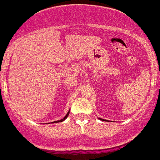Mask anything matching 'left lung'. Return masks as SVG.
Masks as SVG:
<instances>
[{"label":"left lung","mask_w":160,"mask_h":160,"mask_svg":"<svg viewBox=\"0 0 160 160\" xmlns=\"http://www.w3.org/2000/svg\"><path fill=\"white\" fill-rule=\"evenodd\" d=\"M99 118V119H100V120H101V121H105V120H104V119H102V118Z\"/></svg>","instance_id":"1"}]
</instances>
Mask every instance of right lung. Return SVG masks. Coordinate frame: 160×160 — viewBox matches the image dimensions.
Masks as SVG:
<instances>
[{
    "label": "right lung",
    "mask_w": 160,
    "mask_h": 160,
    "mask_svg": "<svg viewBox=\"0 0 160 160\" xmlns=\"http://www.w3.org/2000/svg\"><path fill=\"white\" fill-rule=\"evenodd\" d=\"M69 114H70V111H69L68 112H67V114H66V116H65V117L63 118H62V119H61V120H59V121H56V122H52V123H57V122H63V121L65 120V119H67V117H68Z\"/></svg>",
    "instance_id": "1"
}]
</instances>
